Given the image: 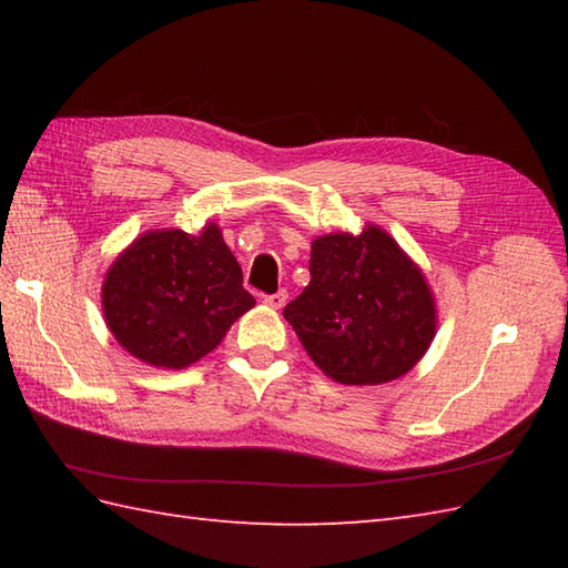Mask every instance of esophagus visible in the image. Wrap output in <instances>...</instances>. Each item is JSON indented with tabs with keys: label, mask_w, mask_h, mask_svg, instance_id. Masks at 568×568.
I'll list each match as a JSON object with an SVG mask.
<instances>
[{
	"label": "esophagus",
	"mask_w": 568,
	"mask_h": 568,
	"mask_svg": "<svg viewBox=\"0 0 568 568\" xmlns=\"http://www.w3.org/2000/svg\"><path fill=\"white\" fill-rule=\"evenodd\" d=\"M263 303L273 307V310H281L287 303V291H277L273 295H263Z\"/></svg>",
	"instance_id": "34e87169"
}]
</instances>
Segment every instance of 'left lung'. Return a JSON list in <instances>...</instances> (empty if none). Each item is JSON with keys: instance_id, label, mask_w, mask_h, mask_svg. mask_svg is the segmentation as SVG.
<instances>
[{"instance_id": "1", "label": "left lung", "mask_w": 568, "mask_h": 568, "mask_svg": "<svg viewBox=\"0 0 568 568\" xmlns=\"http://www.w3.org/2000/svg\"><path fill=\"white\" fill-rule=\"evenodd\" d=\"M283 317L310 358L344 385L405 376L437 334L425 275L376 224L358 236L339 232L312 241L310 285Z\"/></svg>"}]
</instances>
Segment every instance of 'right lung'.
I'll return each mask as SVG.
<instances>
[{"mask_svg": "<svg viewBox=\"0 0 568 568\" xmlns=\"http://www.w3.org/2000/svg\"><path fill=\"white\" fill-rule=\"evenodd\" d=\"M256 300L222 229L141 234L104 275L102 310L114 339L155 368H185L214 352Z\"/></svg>", "mask_w": 568, "mask_h": 568, "instance_id": "add662e5", "label": "right lung"}]
</instances>
